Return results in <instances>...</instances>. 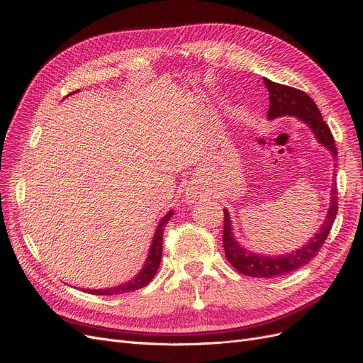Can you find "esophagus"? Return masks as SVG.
<instances>
[{
	"instance_id": "esophagus-1",
	"label": "esophagus",
	"mask_w": 363,
	"mask_h": 363,
	"mask_svg": "<svg viewBox=\"0 0 363 363\" xmlns=\"http://www.w3.org/2000/svg\"><path fill=\"white\" fill-rule=\"evenodd\" d=\"M196 197H197V193L193 190V188H188L186 194H185V199H186L188 201H194Z\"/></svg>"
}]
</instances>
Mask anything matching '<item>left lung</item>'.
<instances>
[{"label":"left lung","mask_w":363,"mask_h":363,"mask_svg":"<svg viewBox=\"0 0 363 363\" xmlns=\"http://www.w3.org/2000/svg\"><path fill=\"white\" fill-rule=\"evenodd\" d=\"M264 84L270 93V106H269V114H267L269 120H274L285 116L296 117L298 120H301L311 129V132L314 133V138L318 139V143L326 147L335 159L338 152L335 148L334 136L330 133L328 124L323 121L318 105L314 104V101L308 96V94L289 86L273 83L272 80H269V78H264ZM337 212H338V196H337V186L334 184L333 190H330V203L326 213V219L322 224V227L319 228V231L314 234V238H311L299 249L291 252V254L272 257V255L257 254V252H250L235 240L233 234L230 213L227 209H224L223 243H224L225 257L235 270L250 277L270 279V277H277V276L295 272L299 269V267L308 264L314 257H316V254L320 250L322 245L328 238L330 227L334 224Z\"/></svg>","instance_id":"8db88e82"}]
</instances>
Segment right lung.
I'll use <instances>...</instances> for the list:
<instances>
[{"mask_svg":"<svg viewBox=\"0 0 363 363\" xmlns=\"http://www.w3.org/2000/svg\"><path fill=\"white\" fill-rule=\"evenodd\" d=\"M173 211H169L157 225V230L154 233V238L150 246V252L147 261L140 270L132 280L121 283V285L113 286V288H105V289H84L89 294L93 295H120V294H125V292H132L136 289H140L147 286L148 283L151 281V279L155 276L157 270H159L160 262H162V252H163V233H164V227L169 223V219L172 218Z\"/></svg>","mask_w":363,"mask_h":363,"instance_id":"right-lung-1","label":"right lung"}]
</instances>
